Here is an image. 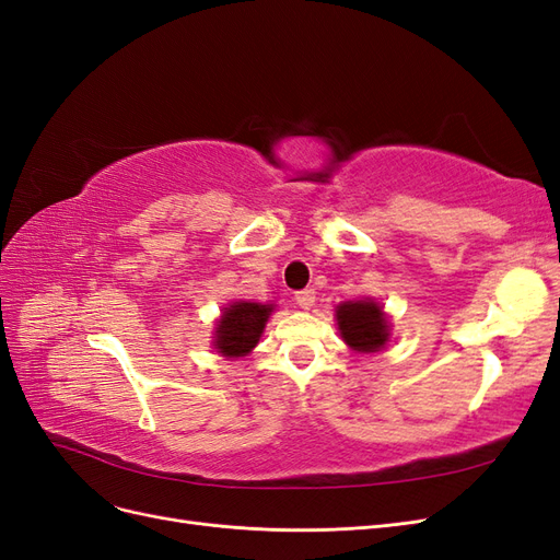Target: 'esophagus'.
I'll return each mask as SVG.
<instances>
[{
	"label": "esophagus",
	"instance_id": "34e87169",
	"mask_svg": "<svg viewBox=\"0 0 560 560\" xmlns=\"http://www.w3.org/2000/svg\"><path fill=\"white\" fill-rule=\"evenodd\" d=\"M294 301L299 303V306H301L303 311L313 308V306H315V290H311V287H306V290H301V292L294 294Z\"/></svg>",
	"mask_w": 560,
	"mask_h": 560
}]
</instances>
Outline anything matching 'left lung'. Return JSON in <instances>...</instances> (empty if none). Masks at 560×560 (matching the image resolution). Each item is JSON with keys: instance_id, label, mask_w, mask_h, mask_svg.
<instances>
[{"instance_id": "1", "label": "left lung", "mask_w": 560, "mask_h": 560, "mask_svg": "<svg viewBox=\"0 0 560 560\" xmlns=\"http://www.w3.org/2000/svg\"><path fill=\"white\" fill-rule=\"evenodd\" d=\"M343 341L360 352H376L387 343V319L374 301H348L336 311Z\"/></svg>"}]
</instances>
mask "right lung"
Wrapping results in <instances>:
<instances>
[{"label": "right lung", "instance_id": "obj_1", "mask_svg": "<svg viewBox=\"0 0 560 560\" xmlns=\"http://www.w3.org/2000/svg\"><path fill=\"white\" fill-rule=\"evenodd\" d=\"M268 315L270 306L235 301L231 308L224 311L222 319H219L217 325V350L226 354V358H243V354H247L259 343V336L266 327Z\"/></svg>", "mask_w": 560, "mask_h": 560}]
</instances>
